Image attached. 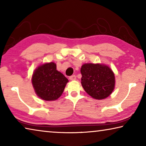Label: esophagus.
Here are the masks:
<instances>
[{
	"label": "esophagus",
	"instance_id": "1",
	"mask_svg": "<svg viewBox=\"0 0 146 146\" xmlns=\"http://www.w3.org/2000/svg\"><path fill=\"white\" fill-rule=\"evenodd\" d=\"M70 78V80H76V76L75 75H71L70 76V78Z\"/></svg>",
	"mask_w": 146,
	"mask_h": 146
}]
</instances>
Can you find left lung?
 <instances>
[{
    "instance_id": "1",
    "label": "left lung",
    "mask_w": 146,
    "mask_h": 146,
    "mask_svg": "<svg viewBox=\"0 0 146 146\" xmlns=\"http://www.w3.org/2000/svg\"><path fill=\"white\" fill-rule=\"evenodd\" d=\"M81 84L86 93L98 100L111 95L115 88V75L108 66L85 64L80 70Z\"/></svg>"
}]
</instances>
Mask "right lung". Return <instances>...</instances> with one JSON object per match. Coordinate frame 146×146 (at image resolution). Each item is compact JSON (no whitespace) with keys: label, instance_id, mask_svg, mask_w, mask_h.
Here are the masks:
<instances>
[{"label":"right lung","instance_id":"obj_1","mask_svg":"<svg viewBox=\"0 0 146 146\" xmlns=\"http://www.w3.org/2000/svg\"><path fill=\"white\" fill-rule=\"evenodd\" d=\"M68 82V78L56 70L53 62L39 66L32 76L36 95L44 100H55L60 97Z\"/></svg>","mask_w":146,"mask_h":146}]
</instances>
